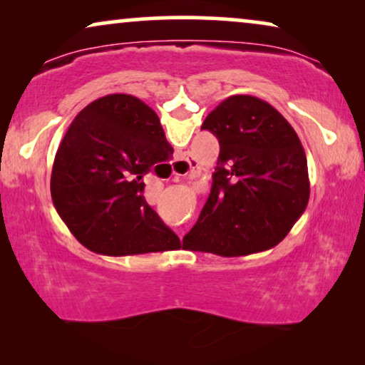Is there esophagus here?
<instances>
[{
    "label": "esophagus",
    "instance_id": "1",
    "mask_svg": "<svg viewBox=\"0 0 365 365\" xmlns=\"http://www.w3.org/2000/svg\"><path fill=\"white\" fill-rule=\"evenodd\" d=\"M196 161L194 159H187V158H179L174 161V168H179L181 171H174V178H181V176H194L196 173Z\"/></svg>",
    "mask_w": 365,
    "mask_h": 365
}]
</instances>
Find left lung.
<instances>
[{"instance_id": "1", "label": "left lung", "mask_w": 365, "mask_h": 365, "mask_svg": "<svg viewBox=\"0 0 365 365\" xmlns=\"http://www.w3.org/2000/svg\"><path fill=\"white\" fill-rule=\"evenodd\" d=\"M202 129L217 138L219 158L211 194L184 236L186 247L224 257L274 247L309 202L301 139L276 108L247 94L224 99Z\"/></svg>"}]
</instances>
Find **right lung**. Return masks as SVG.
Listing matches in <instances>:
<instances>
[{
    "instance_id": "right-lung-1",
    "label": "right lung",
    "mask_w": 365,
    "mask_h": 365,
    "mask_svg": "<svg viewBox=\"0 0 365 365\" xmlns=\"http://www.w3.org/2000/svg\"><path fill=\"white\" fill-rule=\"evenodd\" d=\"M173 146L141 99L108 94L79 111L51 173L59 217L89 251L106 256L163 252L181 241L144 199L143 178Z\"/></svg>"
}]
</instances>
